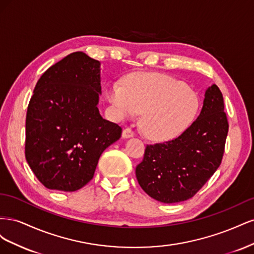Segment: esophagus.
<instances>
[{
  "label": "esophagus",
  "mask_w": 254,
  "mask_h": 254,
  "mask_svg": "<svg viewBox=\"0 0 254 254\" xmlns=\"http://www.w3.org/2000/svg\"><path fill=\"white\" fill-rule=\"evenodd\" d=\"M133 135H134V132L130 128H125L124 130H123L122 136L124 137V139H129V137H132Z\"/></svg>",
  "instance_id": "obj_1"
}]
</instances>
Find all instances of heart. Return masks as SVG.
<instances>
[{
    "label": "heart",
    "instance_id": "obj_1",
    "mask_svg": "<svg viewBox=\"0 0 254 254\" xmlns=\"http://www.w3.org/2000/svg\"><path fill=\"white\" fill-rule=\"evenodd\" d=\"M106 96L120 118L143 112V132L157 142L180 135L194 121L199 108V98L193 90L170 76L155 73L132 74L123 84L112 82Z\"/></svg>",
    "mask_w": 254,
    "mask_h": 254
}]
</instances>
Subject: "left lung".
Instances as JSON below:
<instances>
[{"mask_svg":"<svg viewBox=\"0 0 254 254\" xmlns=\"http://www.w3.org/2000/svg\"><path fill=\"white\" fill-rule=\"evenodd\" d=\"M224 97L216 84L205 90L200 114L175 140L146 146L135 168L140 187L164 203L188 200L219 167L229 124Z\"/></svg>","mask_w":254,"mask_h":254,"instance_id":"1","label":"left lung"}]
</instances>
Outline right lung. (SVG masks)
Segmentation results:
<instances>
[{
	"mask_svg": "<svg viewBox=\"0 0 254 254\" xmlns=\"http://www.w3.org/2000/svg\"><path fill=\"white\" fill-rule=\"evenodd\" d=\"M101 63L75 52L49 67L30 98L25 124V158L50 190L74 191L93 178L103 151L122 128L97 108Z\"/></svg>",
	"mask_w": 254,
	"mask_h": 254,
	"instance_id": "right-lung-1",
	"label": "right lung"
}]
</instances>
